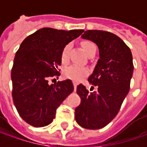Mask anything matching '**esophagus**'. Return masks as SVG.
Masks as SVG:
<instances>
[{
    "mask_svg": "<svg viewBox=\"0 0 147 147\" xmlns=\"http://www.w3.org/2000/svg\"><path fill=\"white\" fill-rule=\"evenodd\" d=\"M74 83V90L76 91V89H77V86H78V83H77L76 82H73Z\"/></svg>",
    "mask_w": 147,
    "mask_h": 147,
    "instance_id": "esophagus-1",
    "label": "esophagus"
}]
</instances>
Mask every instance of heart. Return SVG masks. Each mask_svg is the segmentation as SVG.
Returning <instances> with one entry per match:
<instances>
[{"instance_id":"1","label":"heart","mask_w":147,"mask_h":147,"mask_svg":"<svg viewBox=\"0 0 147 147\" xmlns=\"http://www.w3.org/2000/svg\"><path fill=\"white\" fill-rule=\"evenodd\" d=\"M82 47L83 50H84V51H85V53L87 54L88 55L94 51H96V47L95 44L92 42H89V41L82 42ZM71 47H72V44L71 43H67L62 49L61 55H60V59H61L62 63H64V64L68 63V61H69V51H70ZM88 73H89V71L85 67H80V66H77V65H71V66L67 67L64 70V76L66 78L74 80L75 82H78L82 78L87 76Z\"/></svg>"}]
</instances>
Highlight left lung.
<instances>
[{"label": "left lung", "mask_w": 147, "mask_h": 147, "mask_svg": "<svg viewBox=\"0 0 147 147\" xmlns=\"http://www.w3.org/2000/svg\"><path fill=\"white\" fill-rule=\"evenodd\" d=\"M82 38L93 42L99 48L100 58L88 78L97 90L89 92L82 84L78 85L81 103L75 109V120L84 128L99 129L115 119L129 92L133 55L121 38L110 32L88 30Z\"/></svg>", "instance_id": "1"}]
</instances>
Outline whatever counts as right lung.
<instances>
[{
  "mask_svg": "<svg viewBox=\"0 0 147 147\" xmlns=\"http://www.w3.org/2000/svg\"><path fill=\"white\" fill-rule=\"evenodd\" d=\"M84 30H58L43 28L21 43L11 70L12 96L20 117L33 127L50 124L60 104L74 91L70 79L49 84L59 76L61 51Z\"/></svg>",
  "mask_w": 147,
  "mask_h": 147,
  "instance_id": "add662e5",
  "label": "right lung"
}]
</instances>
